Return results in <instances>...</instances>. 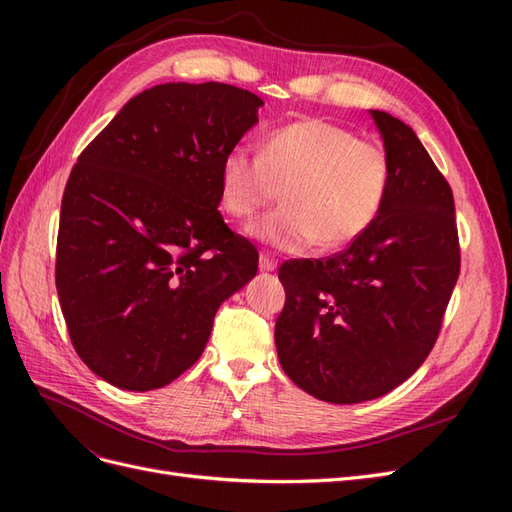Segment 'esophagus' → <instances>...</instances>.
<instances>
[{
    "instance_id": "obj_1",
    "label": "esophagus",
    "mask_w": 512,
    "mask_h": 512,
    "mask_svg": "<svg viewBox=\"0 0 512 512\" xmlns=\"http://www.w3.org/2000/svg\"><path fill=\"white\" fill-rule=\"evenodd\" d=\"M258 267H260V271H262V273H271V271H275V269H277V260H275L269 252H260V262H258Z\"/></svg>"
}]
</instances>
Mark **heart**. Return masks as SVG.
Masks as SVG:
<instances>
[{
	"mask_svg": "<svg viewBox=\"0 0 512 512\" xmlns=\"http://www.w3.org/2000/svg\"><path fill=\"white\" fill-rule=\"evenodd\" d=\"M391 183L386 151L320 119L273 130L260 156L230 149L220 166V203L235 220H252L280 196L284 207L247 228L284 252L316 243L344 250L374 226Z\"/></svg>",
	"mask_w": 512,
	"mask_h": 512,
	"instance_id": "obj_1",
	"label": "heart"
}]
</instances>
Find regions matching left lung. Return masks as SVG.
<instances>
[{"label":"left lung","instance_id":"obj_1","mask_svg":"<svg viewBox=\"0 0 512 512\" xmlns=\"http://www.w3.org/2000/svg\"><path fill=\"white\" fill-rule=\"evenodd\" d=\"M369 115L391 164L378 220L348 250L277 273L280 363L299 389L339 406L391 393L423 365L459 277L451 185L410 126Z\"/></svg>","mask_w":512,"mask_h":512}]
</instances>
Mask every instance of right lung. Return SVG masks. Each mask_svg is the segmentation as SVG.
Listing matches in <instances>:
<instances>
[{"mask_svg": "<svg viewBox=\"0 0 512 512\" xmlns=\"http://www.w3.org/2000/svg\"><path fill=\"white\" fill-rule=\"evenodd\" d=\"M265 104L224 83L134 96L72 168L55 284L74 350L123 391L162 389L203 354L218 307L258 271L218 211L220 166Z\"/></svg>", "mask_w": 512, "mask_h": 512, "instance_id": "obj_1", "label": "right lung"}]
</instances>
